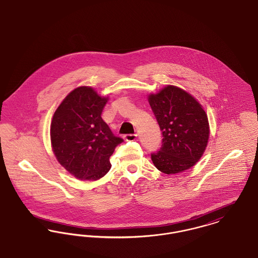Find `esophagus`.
I'll use <instances>...</instances> for the list:
<instances>
[{"label":"esophagus","instance_id":"esophagus-1","mask_svg":"<svg viewBox=\"0 0 258 258\" xmlns=\"http://www.w3.org/2000/svg\"><path fill=\"white\" fill-rule=\"evenodd\" d=\"M137 135H125L124 136V139L126 140V141H134V140H136L137 139Z\"/></svg>","mask_w":258,"mask_h":258}]
</instances>
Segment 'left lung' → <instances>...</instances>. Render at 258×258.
Masks as SVG:
<instances>
[{"instance_id": "1", "label": "left lung", "mask_w": 258, "mask_h": 258, "mask_svg": "<svg viewBox=\"0 0 258 258\" xmlns=\"http://www.w3.org/2000/svg\"><path fill=\"white\" fill-rule=\"evenodd\" d=\"M148 100L163 137L160 149L151 153L153 164L168 175L189 169L202 156L209 139L205 111L191 95L172 85Z\"/></svg>"}]
</instances>
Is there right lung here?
<instances>
[{
	"mask_svg": "<svg viewBox=\"0 0 258 258\" xmlns=\"http://www.w3.org/2000/svg\"><path fill=\"white\" fill-rule=\"evenodd\" d=\"M107 98L91 87L73 90L51 123V142L59 164L76 178L95 180L111 169L110 157L123 141L101 118Z\"/></svg>",
	"mask_w": 258,
	"mask_h": 258,
	"instance_id": "obj_1",
	"label": "right lung"
}]
</instances>
